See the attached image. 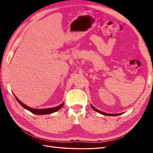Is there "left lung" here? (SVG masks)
Listing matches in <instances>:
<instances>
[{
  "mask_svg": "<svg viewBox=\"0 0 153 153\" xmlns=\"http://www.w3.org/2000/svg\"><path fill=\"white\" fill-rule=\"evenodd\" d=\"M91 107H92V108L93 109H94L95 111H97V112L99 113H100V114H102V115H107V116H117V115H121V113H118V114H110V113H106L102 112V111H99L98 109H97V108H96L94 107H93L92 105H91Z\"/></svg>",
  "mask_w": 153,
  "mask_h": 153,
  "instance_id": "left-lung-1",
  "label": "left lung"
}]
</instances>
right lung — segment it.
I'll return each instance as SVG.
<instances>
[{"label": "right lung", "mask_w": 153, "mask_h": 153, "mask_svg": "<svg viewBox=\"0 0 153 153\" xmlns=\"http://www.w3.org/2000/svg\"><path fill=\"white\" fill-rule=\"evenodd\" d=\"M15 98H16L17 100L18 101V102L19 103V104L22 106L25 109L28 110L29 111H30L31 113H32L33 114H36V115H46V114H51V113H55L56 112V111H58L60 109V108H62V107L63 106V103H62L61 105L57 106V107H53V108H42V109H37V108H31L29 107L28 106L25 105V104H24L22 102H21L20 100L18 99V98L15 97Z\"/></svg>", "instance_id": "add662e5"}]
</instances>
